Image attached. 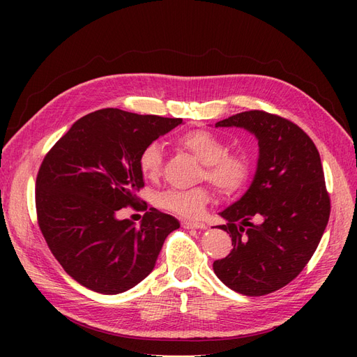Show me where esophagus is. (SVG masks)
I'll return each mask as SVG.
<instances>
[{
	"instance_id": "1",
	"label": "esophagus",
	"mask_w": 357,
	"mask_h": 357,
	"mask_svg": "<svg viewBox=\"0 0 357 357\" xmlns=\"http://www.w3.org/2000/svg\"><path fill=\"white\" fill-rule=\"evenodd\" d=\"M181 226L185 229H205L207 228V225H205L204 222H190V220L183 222Z\"/></svg>"
}]
</instances>
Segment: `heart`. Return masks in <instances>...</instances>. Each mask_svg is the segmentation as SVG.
<instances>
[{
  "label": "heart",
  "instance_id": "1",
  "mask_svg": "<svg viewBox=\"0 0 357 357\" xmlns=\"http://www.w3.org/2000/svg\"><path fill=\"white\" fill-rule=\"evenodd\" d=\"M177 143L195 156L201 164V178H205L222 195H235L252 176V159L241 152H228V146L215 134L205 129H193L178 137ZM164 153L159 143L153 142L139 155V169L146 178L155 180L160 176ZM210 190L198 186L190 190L171 189L158 197L159 207L188 219H197L210 202Z\"/></svg>",
  "mask_w": 357,
  "mask_h": 357
}]
</instances>
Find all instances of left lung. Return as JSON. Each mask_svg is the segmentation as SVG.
I'll use <instances>...</instances> for the list:
<instances>
[{
  "label": "left lung",
  "instance_id": "left-lung-1",
  "mask_svg": "<svg viewBox=\"0 0 357 357\" xmlns=\"http://www.w3.org/2000/svg\"><path fill=\"white\" fill-rule=\"evenodd\" d=\"M234 126L256 137L259 158L250 188L219 213L228 220L219 228L234 248L213 269L229 289L262 296L290 283L308 264L328 225L331 201L319 150L298 125L259 110L215 123ZM252 217L263 222L250 224Z\"/></svg>",
  "mask_w": 357,
  "mask_h": 357
}]
</instances>
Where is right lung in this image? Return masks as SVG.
Wrapping results in <instances>:
<instances>
[{
    "label": "right lung",
    "instance_id": "right-lung-1",
    "mask_svg": "<svg viewBox=\"0 0 357 357\" xmlns=\"http://www.w3.org/2000/svg\"><path fill=\"white\" fill-rule=\"evenodd\" d=\"M183 119L102 109L83 116L40 167L36 205L43 236L75 282L104 295L132 289L153 271L176 218L150 208L139 223L117 219L144 186L139 155Z\"/></svg>",
    "mask_w": 357,
    "mask_h": 357
}]
</instances>
